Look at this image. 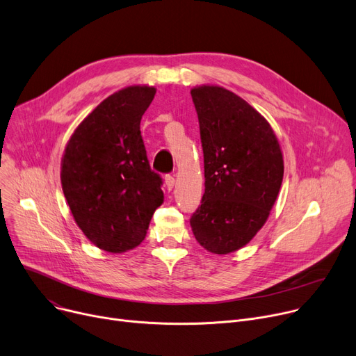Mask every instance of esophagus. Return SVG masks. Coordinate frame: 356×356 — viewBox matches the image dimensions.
<instances>
[{
  "mask_svg": "<svg viewBox=\"0 0 356 356\" xmlns=\"http://www.w3.org/2000/svg\"><path fill=\"white\" fill-rule=\"evenodd\" d=\"M164 183H165V187H168V191H172V188L175 187V177L172 175H165Z\"/></svg>",
  "mask_w": 356,
  "mask_h": 356,
  "instance_id": "esophagus-1",
  "label": "esophagus"
}]
</instances>
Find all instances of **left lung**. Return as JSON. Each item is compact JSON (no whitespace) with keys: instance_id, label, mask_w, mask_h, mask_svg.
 I'll return each instance as SVG.
<instances>
[{"instance_id":"8db88e82","label":"left lung","mask_w":356,"mask_h":356,"mask_svg":"<svg viewBox=\"0 0 356 356\" xmlns=\"http://www.w3.org/2000/svg\"><path fill=\"white\" fill-rule=\"evenodd\" d=\"M191 92L206 179L191 226L206 250L226 254L265 225L283 179L282 152L269 123L234 92L216 86Z\"/></svg>"}]
</instances>
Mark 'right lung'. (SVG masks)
Returning a JSON list of instances; mask_svg holds the SVG:
<instances>
[{
    "label": "right lung",
    "instance_id": "add662e5",
    "mask_svg": "<svg viewBox=\"0 0 356 356\" xmlns=\"http://www.w3.org/2000/svg\"><path fill=\"white\" fill-rule=\"evenodd\" d=\"M154 87H127L94 108L71 136L61 163L63 192L74 220L100 249L120 253L146 238L163 203L140 122Z\"/></svg>",
    "mask_w": 356,
    "mask_h": 356
}]
</instances>
